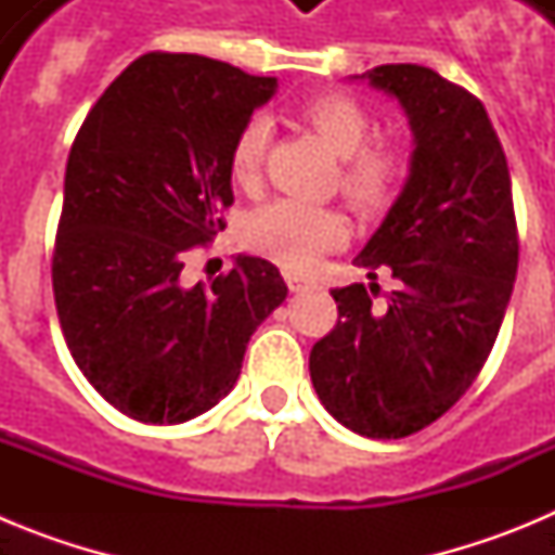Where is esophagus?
<instances>
[{"mask_svg":"<svg viewBox=\"0 0 555 555\" xmlns=\"http://www.w3.org/2000/svg\"><path fill=\"white\" fill-rule=\"evenodd\" d=\"M286 283L292 292H308V288H317V281H311V278H302V274H297V272H286Z\"/></svg>","mask_w":555,"mask_h":555,"instance_id":"1","label":"esophagus"}]
</instances>
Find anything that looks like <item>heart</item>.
Masks as SVG:
<instances>
[{
	"label": "heart",
	"instance_id": "obj_1",
	"mask_svg": "<svg viewBox=\"0 0 555 555\" xmlns=\"http://www.w3.org/2000/svg\"><path fill=\"white\" fill-rule=\"evenodd\" d=\"M302 121L322 139V144L341 160L338 189L347 203L361 214L386 208L395 194L400 164L389 150L366 146L372 119L361 102L345 94L313 96L300 111ZM269 141V121L253 116L238 130L230 150V180L235 189L253 191L261 180L263 152ZM347 238V228L338 214L300 199H274L263 205L247 228L249 247L286 269H311L327 249Z\"/></svg>",
	"mask_w": 555,
	"mask_h": 555
}]
</instances>
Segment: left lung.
<instances>
[{"label":"left lung","mask_w":555,"mask_h":555,"mask_svg":"<svg viewBox=\"0 0 555 555\" xmlns=\"http://www.w3.org/2000/svg\"><path fill=\"white\" fill-rule=\"evenodd\" d=\"M350 80L403 107L409 178L361 249L400 288L375 311L361 283L333 288L338 322L308 370L322 405L370 439H403L444 414L492 352L517 278L512 178L498 132L469 91L416 63Z\"/></svg>","instance_id":"left-lung-1"}]
</instances>
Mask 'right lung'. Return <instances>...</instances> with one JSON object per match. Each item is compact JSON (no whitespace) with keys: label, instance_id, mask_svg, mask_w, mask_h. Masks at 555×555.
I'll list each match as a JSON object with an SVG mask.
<instances>
[{"label":"right lung","instance_id":"obj_1","mask_svg":"<svg viewBox=\"0 0 555 555\" xmlns=\"http://www.w3.org/2000/svg\"><path fill=\"white\" fill-rule=\"evenodd\" d=\"M274 91L278 77L150 52L107 86L68 152L57 317L88 384L139 423L214 409L286 300L278 267L255 255H235L210 286L183 281L185 253L224 230L235 135Z\"/></svg>","mask_w":555,"mask_h":555}]
</instances>
